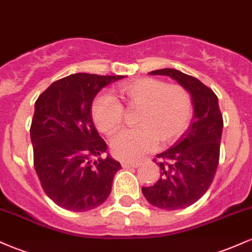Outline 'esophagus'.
<instances>
[{
    "mask_svg": "<svg viewBox=\"0 0 252 252\" xmlns=\"http://www.w3.org/2000/svg\"><path fill=\"white\" fill-rule=\"evenodd\" d=\"M138 162H122L123 168H136L138 167Z\"/></svg>",
    "mask_w": 252,
    "mask_h": 252,
    "instance_id": "obj_1",
    "label": "esophagus"
}]
</instances>
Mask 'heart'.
<instances>
[{
  "label": "heart",
  "mask_w": 252,
  "mask_h": 252,
  "mask_svg": "<svg viewBox=\"0 0 252 252\" xmlns=\"http://www.w3.org/2000/svg\"><path fill=\"white\" fill-rule=\"evenodd\" d=\"M118 94L128 108H140L135 118L137 128L124 129L111 138V153L120 160H137L158 148L160 141L169 146L189 128L193 103L184 86L138 78L121 84ZM91 116L98 131L110 135L122 124L124 109L116 97L102 92L92 102Z\"/></svg>",
  "instance_id": "heart-1"
}]
</instances>
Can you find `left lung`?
I'll return each mask as SVG.
<instances>
[{
    "label": "left lung",
    "mask_w": 252,
    "mask_h": 252,
    "mask_svg": "<svg viewBox=\"0 0 252 252\" xmlns=\"http://www.w3.org/2000/svg\"><path fill=\"white\" fill-rule=\"evenodd\" d=\"M149 74L168 76L184 86L192 97L194 114L180 140L156 155L160 179L153 186L142 187V193L158 209H186L206 193L218 167L224 124L218 97L199 79L174 68L155 70Z\"/></svg>",
    "instance_id": "8db88e82"
}]
</instances>
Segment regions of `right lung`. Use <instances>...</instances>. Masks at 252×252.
<instances>
[{"label": "right lung", "mask_w": 252, "mask_h": 252, "mask_svg": "<svg viewBox=\"0 0 252 252\" xmlns=\"http://www.w3.org/2000/svg\"><path fill=\"white\" fill-rule=\"evenodd\" d=\"M124 76L74 73L51 84L35 102L31 126L34 168L43 190L58 206L73 212L106 200L121 163L92 158L106 152L91 116L94 98Z\"/></svg>", "instance_id": "add662e5"}]
</instances>
